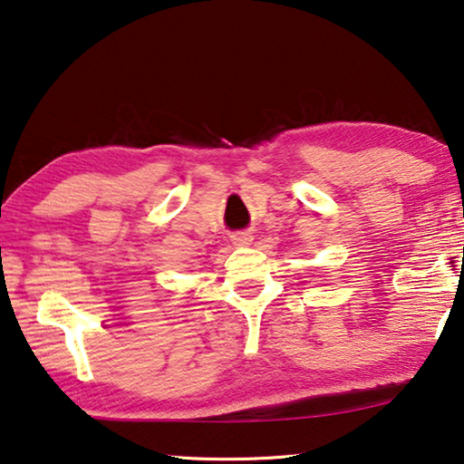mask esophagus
I'll list each match as a JSON object with an SVG mask.
<instances>
[{
  "label": "esophagus",
  "instance_id": "obj_1",
  "mask_svg": "<svg viewBox=\"0 0 464 464\" xmlns=\"http://www.w3.org/2000/svg\"><path fill=\"white\" fill-rule=\"evenodd\" d=\"M231 239H233L235 246H239V247H243V246H249V241H251V233H247V231H239V233H235Z\"/></svg>",
  "mask_w": 464,
  "mask_h": 464
}]
</instances>
